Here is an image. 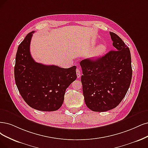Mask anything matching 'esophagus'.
Returning a JSON list of instances; mask_svg holds the SVG:
<instances>
[{"instance_id":"obj_1","label":"esophagus","mask_w":148,"mask_h":148,"mask_svg":"<svg viewBox=\"0 0 148 148\" xmlns=\"http://www.w3.org/2000/svg\"><path fill=\"white\" fill-rule=\"evenodd\" d=\"M76 74H77V78H79L81 75V73H80V70L79 69V68H77V70H76Z\"/></svg>"}]
</instances>
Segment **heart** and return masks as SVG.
Returning <instances> with one entry per match:
<instances>
[{
	"mask_svg": "<svg viewBox=\"0 0 148 148\" xmlns=\"http://www.w3.org/2000/svg\"><path fill=\"white\" fill-rule=\"evenodd\" d=\"M105 51H106V46L104 45H101L98 46L96 48L95 51L92 52L91 57L93 59H96L99 57H100L101 55L105 52Z\"/></svg>",
	"mask_w": 148,
	"mask_h": 148,
	"instance_id": "heart-1",
	"label": "heart"
}]
</instances>
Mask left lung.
Listing matches in <instances>:
<instances>
[{
    "label": "left lung",
    "instance_id": "left-lung-1",
    "mask_svg": "<svg viewBox=\"0 0 148 148\" xmlns=\"http://www.w3.org/2000/svg\"><path fill=\"white\" fill-rule=\"evenodd\" d=\"M114 51L96 60L85 59L80 64L83 94L86 106L102 112L116 107L126 95L132 76L129 48L121 38L110 32Z\"/></svg>",
    "mask_w": 148,
    "mask_h": 148
}]
</instances>
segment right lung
I'll return each instance as SVG.
<instances>
[{"instance_id":"right-lung-1","label":"right lung","mask_w":148,"mask_h":148,"mask_svg":"<svg viewBox=\"0 0 148 148\" xmlns=\"http://www.w3.org/2000/svg\"><path fill=\"white\" fill-rule=\"evenodd\" d=\"M34 33L27 34L18 46L14 66L16 85L22 97L32 108L56 111L63 104L66 90L77 79L76 66L62 68L36 62L30 52Z\"/></svg>"}]
</instances>
